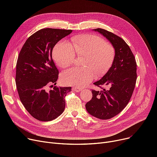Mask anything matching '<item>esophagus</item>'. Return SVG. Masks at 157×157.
Returning a JSON list of instances; mask_svg holds the SVG:
<instances>
[{"instance_id":"1","label":"esophagus","mask_w":157,"mask_h":157,"mask_svg":"<svg viewBox=\"0 0 157 157\" xmlns=\"http://www.w3.org/2000/svg\"><path fill=\"white\" fill-rule=\"evenodd\" d=\"M72 90H74V91H75L76 92H80V91H81V90H82L81 88H78V87H73Z\"/></svg>"}]
</instances>
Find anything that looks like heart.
I'll return each instance as SVG.
<instances>
[{"label":"heart","mask_w":157,"mask_h":157,"mask_svg":"<svg viewBox=\"0 0 157 157\" xmlns=\"http://www.w3.org/2000/svg\"><path fill=\"white\" fill-rule=\"evenodd\" d=\"M72 44L67 40H62L54 48L53 55L57 65L67 67L76 57L84 56L83 68H70L61 74V80L65 85L80 87L88 84L95 76H101L112 66L116 49L114 46L96 35L74 37Z\"/></svg>","instance_id":"heart-1"}]
</instances>
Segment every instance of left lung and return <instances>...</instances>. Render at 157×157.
I'll use <instances>...</instances> for the list:
<instances>
[{
	"label": "left lung",
	"mask_w": 157,
	"mask_h": 157,
	"mask_svg": "<svg viewBox=\"0 0 157 157\" xmlns=\"http://www.w3.org/2000/svg\"><path fill=\"white\" fill-rule=\"evenodd\" d=\"M94 30L110 41L116 49V56L108 72L94 83L103 90H92V100L85 106L93 117L108 120L119 114L128 104L136 83L137 63L130 47L123 39L102 29ZM102 86L110 88L105 90Z\"/></svg>",
	"instance_id": "obj_1"
}]
</instances>
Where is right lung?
<instances>
[{
    "mask_svg": "<svg viewBox=\"0 0 157 157\" xmlns=\"http://www.w3.org/2000/svg\"><path fill=\"white\" fill-rule=\"evenodd\" d=\"M72 31L39 30L27 39L19 53L15 80L20 99L31 116L39 121L53 120L65 109V97L71 87L46 88L56 85L59 78V71L52 59L53 49Z\"/></svg>",
    "mask_w": 157,
    "mask_h": 157,
    "instance_id": "1",
    "label": "right lung"
}]
</instances>
